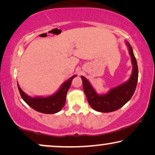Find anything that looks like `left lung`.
<instances>
[{
	"label": "left lung",
	"mask_w": 155,
	"mask_h": 155,
	"mask_svg": "<svg viewBox=\"0 0 155 155\" xmlns=\"http://www.w3.org/2000/svg\"><path fill=\"white\" fill-rule=\"evenodd\" d=\"M125 43L128 47L133 65L132 73L126 82L110 89L109 92L106 94H100L96 92L86 78L81 76L84 92L87 99L89 104L95 111L102 113L116 111L126 104L134 94L138 78V69L132 46L126 40Z\"/></svg>",
	"instance_id": "obj_1"
}]
</instances>
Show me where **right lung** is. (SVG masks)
<instances>
[{
    "instance_id": "add662e5",
    "label": "right lung",
    "mask_w": 155,
    "mask_h": 155,
    "mask_svg": "<svg viewBox=\"0 0 155 155\" xmlns=\"http://www.w3.org/2000/svg\"><path fill=\"white\" fill-rule=\"evenodd\" d=\"M77 75H74L68 79L61 84L56 92L49 96H29L23 92L18 82V90L23 100L35 111L46 114H56L64 107L67 92L71 87L72 80Z\"/></svg>"
}]
</instances>
